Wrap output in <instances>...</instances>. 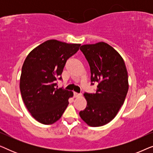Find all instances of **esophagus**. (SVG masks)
Segmentation results:
<instances>
[{"mask_svg": "<svg viewBox=\"0 0 153 153\" xmlns=\"http://www.w3.org/2000/svg\"><path fill=\"white\" fill-rule=\"evenodd\" d=\"M81 95V93H74V97H80V96Z\"/></svg>", "mask_w": 153, "mask_h": 153, "instance_id": "obj_1", "label": "esophagus"}]
</instances>
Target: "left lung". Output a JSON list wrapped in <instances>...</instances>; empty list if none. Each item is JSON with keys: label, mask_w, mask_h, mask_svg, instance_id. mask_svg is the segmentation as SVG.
<instances>
[{"label": "left lung", "mask_w": 153, "mask_h": 153, "mask_svg": "<svg viewBox=\"0 0 153 153\" xmlns=\"http://www.w3.org/2000/svg\"><path fill=\"white\" fill-rule=\"evenodd\" d=\"M80 50L88 62L91 85L97 82L95 93H85L87 106L79 112L89 126L100 127L111 121L124 103L128 91V75L120 54L105 42L84 45Z\"/></svg>", "instance_id": "8db88e82"}]
</instances>
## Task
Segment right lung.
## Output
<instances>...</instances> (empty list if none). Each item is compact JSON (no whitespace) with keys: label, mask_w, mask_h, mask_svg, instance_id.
Returning <instances> with one entry per match:
<instances>
[{"label":"right lung","mask_w":153,"mask_h":153,"mask_svg":"<svg viewBox=\"0 0 153 153\" xmlns=\"http://www.w3.org/2000/svg\"><path fill=\"white\" fill-rule=\"evenodd\" d=\"M80 45L50 39L35 48L25 60L21 94L27 109L42 124L51 125L59 120L73 96L72 91L58 88L56 81L62 80L67 60Z\"/></svg>","instance_id":"obj_1"}]
</instances>
